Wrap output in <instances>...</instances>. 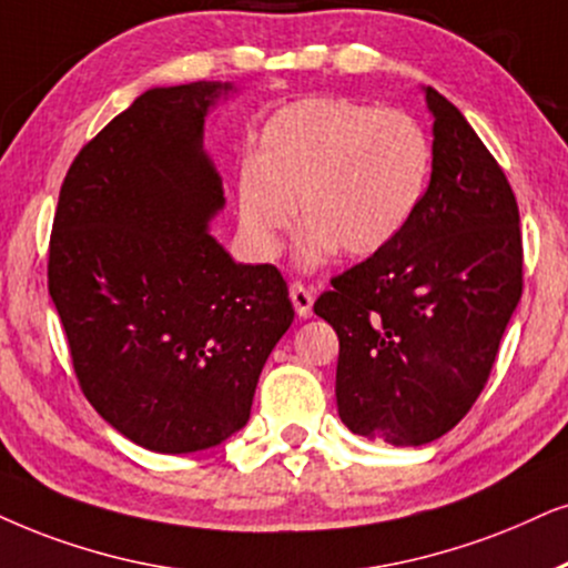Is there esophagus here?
I'll return each mask as SVG.
<instances>
[{
  "label": "esophagus",
  "instance_id": "34e87169",
  "mask_svg": "<svg viewBox=\"0 0 568 568\" xmlns=\"http://www.w3.org/2000/svg\"><path fill=\"white\" fill-rule=\"evenodd\" d=\"M291 301H293V308H296L298 317H308L312 314V304H314V296L312 291L306 288V285L301 283H291Z\"/></svg>",
  "mask_w": 568,
  "mask_h": 568
}]
</instances>
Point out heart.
<instances>
[{
  "label": "heart",
  "mask_w": 568,
  "mask_h": 568,
  "mask_svg": "<svg viewBox=\"0 0 568 568\" xmlns=\"http://www.w3.org/2000/svg\"><path fill=\"white\" fill-rule=\"evenodd\" d=\"M433 143L416 118L348 97H308L280 106L256 135V154L235 170L241 233L260 260L280 254L298 212V262L317 267L341 246L372 256L419 212Z\"/></svg>",
  "instance_id": "1"
}]
</instances>
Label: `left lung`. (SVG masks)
I'll use <instances>...</instances> for the list:
<instances>
[{"instance_id": "obj_1", "label": "left lung", "mask_w": 568, "mask_h": 568, "mask_svg": "<svg viewBox=\"0 0 568 568\" xmlns=\"http://www.w3.org/2000/svg\"><path fill=\"white\" fill-rule=\"evenodd\" d=\"M425 99L435 141L419 212L314 304L341 341L343 425L390 445L433 443L464 419L521 298L511 185L464 114L429 85Z\"/></svg>"}]
</instances>
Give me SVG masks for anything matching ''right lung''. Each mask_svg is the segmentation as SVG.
Here are the masks:
<instances>
[{
  "label": "right lung",
  "instance_id": "1",
  "mask_svg": "<svg viewBox=\"0 0 568 568\" xmlns=\"http://www.w3.org/2000/svg\"><path fill=\"white\" fill-rule=\"evenodd\" d=\"M231 83L149 89L70 164L49 241V296L83 396L156 454L214 448L248 422L293 322L272 264L210 235L225 206L204 120Z\"/></svg>",
  "mask_w": 568,
  "mask_h": 568
}]
</instances>
